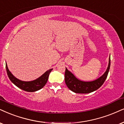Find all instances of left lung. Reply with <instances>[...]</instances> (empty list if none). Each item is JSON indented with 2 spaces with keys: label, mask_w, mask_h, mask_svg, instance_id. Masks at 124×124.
<instances>
[{
  "label": "left lung",
  "mask_w": 124,
  "mask_h": 124,
  "mask_svg": "<svg viewBox=\"0 0 124 124\" xmlns=\"http://www.w3.org/2000/svg\"><path fill=\"white\" fill-rule=\"evenodd\" d=\"M110 66V58L109 59V65L106 71L96 80L90 82H84L79 80L66 68L65 81L67 87L76 93H89L97 90L102 85L107 78Z\"/></svg>",
  "instance_id": "8db88e82"
}]
</instances>
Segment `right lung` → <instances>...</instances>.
<instances>
[{"instance_id": "right-lung-1", "label": "right lung", "mask_w": 124, "mask_h": 124, "mask_svg": "<svg viewBox=\"0 0 124 124\" xmlns=\"http://www.w3.org/2000/svg\"><path fill=\"white\" fill-rule=\"evenodd\" d=\"M6 67L8 77L10 81L15 85L18 87L19 88L29 92H34L42 89L47 82L51 70H53V69H49L47 71H46L42 76L36 79L35 80L27 82V81H22L19 80V79H17L16 77H15L12 74V73L9 71L7 63L6 64Z\"/></svg>"}]
</instances>
